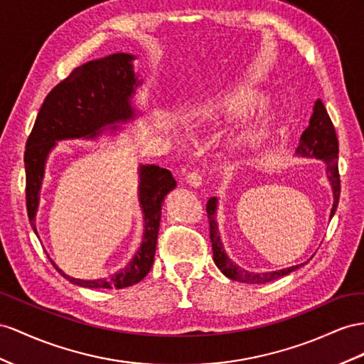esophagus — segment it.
Instances as JSON below:
<instances>
[{"instance_id":"1","label":"esophagus","mask_w":364,"mask_h":364,"mask_svg":"<svg viewBox=\"0 0 364 364\" xmlns=\"http://www.w3.org/2000/svg\"><path fill=\"white\" fill-rule=\"evenodd\" d=\"M186 181H188L191 186H195V188H197V186H201L203 178H201L200 171H198V169L189 171L188 175H186Z\"/></svg>"}]
</instances>
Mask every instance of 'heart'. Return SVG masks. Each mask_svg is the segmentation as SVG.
<instances>
[{
	"label": "heart",
	"instance_id": "b5f03b06",
	"mask_svg": "<svg viewBox=\"0 0 364 364\" xmlns=\"http://www.w3.org/2000/svg\"><path fill=\"white\" fill-rule=\"evenodd\" d=\"M259 97L252 90H238L232 93L226 101H223L220 106H204L198 109V117L212 121V123H218V121H234L241 117L249 115L254 107L258 105ZM254 135H246L241 143H252Z\"/></svg>",
	"mask_w": 364,
	"mask_h": 364
}]
</instances>
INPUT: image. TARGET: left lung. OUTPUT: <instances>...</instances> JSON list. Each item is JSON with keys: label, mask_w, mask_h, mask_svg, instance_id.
Masks as SVG:
<instances>
[{"label": "left lung", "mask_w": 364, "mask_h": 364, "mask_svg": "<svg viewBox=\"0 0 364 364\" xmlns=\"http://www.w3.org/2000/svg\"><path fill=\"white\" fill-rule=\"evenodd\" d=\"M296 152L304 156L321 158V160H324L326 164H328V176L333 189V206L331 210V218H332L335 210H337L338 200H340L338 138H337V134H335V127L329 118L328 110H326L324 105L320 100L315 101L309 124H307V127L303 130L300 141H298V146H296ZM215 208H217V200L210 198L206 204V212H208V220H209V235H210V243L213 250V262H215L217 267L228 278L237 279V282H241V283H267L279 277L291 274L295 271V269L303 266V264H296L292 267L283 269V271L267 272V274H252V272L243 271V269L232 263L228 258V255L225 254V249H223L220 234L217 229Z\"/></svg>", "instance_id": "left-lung-1"}]
</instances>
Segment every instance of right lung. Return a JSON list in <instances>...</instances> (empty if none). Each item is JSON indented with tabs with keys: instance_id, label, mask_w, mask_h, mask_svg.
<instances>
[{
	"instance_id": "obj_1",
	"label": "right lung",
	"mask_w": 364,
	"mask_h": 364,
	"mask_svg": "<svg viewBox=\"0 0 364 364\" xmlns=\"http://www.w3.org/2000/svg\"><path fill=\"white\" fill-rule=\"evenodd\" d=\"M129 53H112L109 57L89 61L73 69L46 97L36 115L24 151L26 166V208L36 234L35 213L38 192L44 175V161L55 141L66 138L97 136V130L115 121L134 117L129 105L136 78ZM139 203L144 212V238L130 264L107 279H77L55 269L70 283L90 289H123L132 286L149 274L154 264L161 206L166 193L176 181L172 173L158 166H141L139 169ZM38 235V234H36Z\"/></svg>"
}]
</instances>
